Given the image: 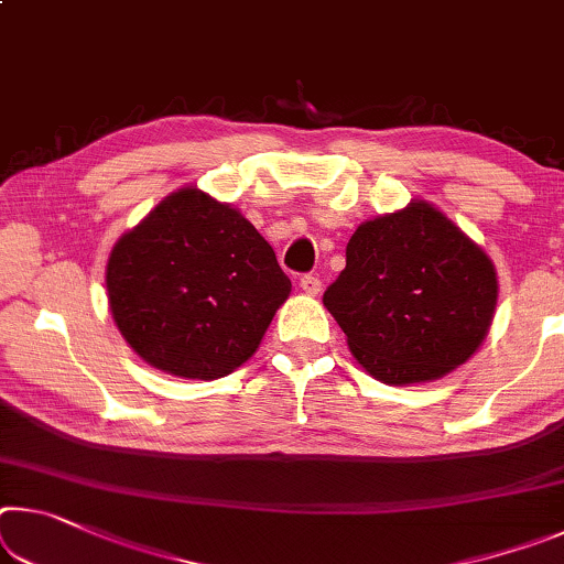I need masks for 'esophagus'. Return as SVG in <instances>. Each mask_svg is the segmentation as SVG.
Instances as JSON below:
<instances>
[{"label":"esophagus","instance_id":"1","mask_svg":"<svg viewBox=\"0 0 564 564\" xmlns=\"http://www.w3.org/2000/svg\"><path fill=\"white\" fill-rule=\"evenodd\" d=\"M299 285H301L303 293H308V296H316V293L321 291V279L314 273H306V275H301V279H299Z\"/></svg>","mask_w":564,"mask_h":564}]
</instances>
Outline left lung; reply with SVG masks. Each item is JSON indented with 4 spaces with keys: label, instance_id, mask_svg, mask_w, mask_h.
Masks as SVG:
<instances>
[{
    "label": "left lung",
    "instance_id": "obj_1",
    "mask_svg": "<svg viewBox=\"0 0 564 564\" xmlns=\"http://www.w3.org/2000/svg\"><path fill=\"white\" fill-rule=\"evenodd\" d=\"M348 348L373 379H440L485 341L497 273L485 250L424 200L366 220L324 293Z\"/></svg>",
    "mask_w": 564,
    "mask_h": 564
}]
</instances>
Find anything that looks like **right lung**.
Wrapping results in <instances>:
<instances>
[{
  "mask_svg": "<svg viewBox=\"0 0 564 564\" xmlns=\"http://www.w3.org/2000/svg\"><path fill=\"white\" fill-rule=\"evenodd\" d=\"M105 281L124 341L155 369L203 381L248 361L291 293L263 236L198 187L124 234Z\"/></svg>",
  "mask_w": 564,
  "mask_h": 564,
  "instance_id": "right-lung-1",
  "label": "right lung"
}]
</instances>
